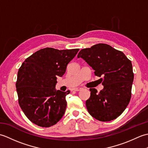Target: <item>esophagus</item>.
<instances>
[{
    "mask_svg": "<svg viewBox=\"0 0 148 148\" xmlns=\"http://www.w3.org/2000/svg\"><path fill=\"white\" fill-rule=\"evenodd\" d=\"M82 90V88H74V90L76 91V92H79V91Z\"/></svg>",
    "mask_w": 148,
    "mask_h": 148,
    "instance_id": "esophagus-1",
    "label": "esophagus"
}]
</instances>
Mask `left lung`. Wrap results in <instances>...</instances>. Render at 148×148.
Wrapping results in <instances>:
<instances>
[{"mask_svg":"<svg viewBox=\"0 0 148 148\" xmlns=\"http://www.w3.org/2000/svg\"><path fill=\"white\" fill-rule=\"evenodd\" d=\"M82 58L92 67L103 88L99 93L90 88L86 106L90 114L99 121L117 118L126 109L132 95L134 72L132 62L123 53L106 44L99 43L81 49Z\"/></svg>","mask_w":148,"mask_h":148,"instance_id":"obj_1","label":"left lung"}]
</instances>
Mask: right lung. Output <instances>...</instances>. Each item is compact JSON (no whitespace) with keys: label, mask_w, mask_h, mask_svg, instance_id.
Here are the masks:
<instances>
[{"label":"right lung","mask_w":148,"mask_h":148,"mask_svg":"<svg viewBox=\"0 0 148 148\" xmlns=\"http://www.w3.org/2000/svg\"><path fill=\"white\" fill-rule=\"evenodd\" d=\"M79 49L46 48L28 57L18 72V103L33 123L42 127L55 125L64 116L70 91L56 90V77L65 74Z\"/></svg>","instance_id":"right-lung-1"}]
</instances>
